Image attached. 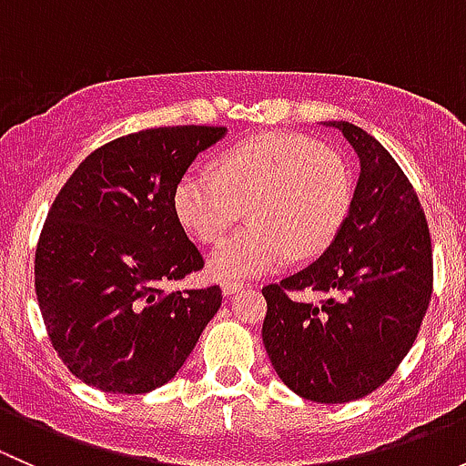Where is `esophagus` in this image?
<instances>
[{
  "mask_svg": "<svg viewBox=\"0 0 466 466\" xmlns=\"http://www.w3.org/2000/svg\"><path fill=\"white\" fill-rule=\"evenodd\" d=\"M220 289H223V295H228L229 298V295H234V293H238V290L246 289V284H243V281H237V279H225Z\"/></svg>",
  "mask_w": 466,
  "mask_h": 466,
  "instance_id": "34e87169",
  "label": "esophagus"
}]
</instances>
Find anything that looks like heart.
<instances>
[{
    "label": "heart",
    "instance_id": "b5f03b06",
    "mask_svg": "<svg viewBox=\"0 0 466 466\" xmlns=\"http://www.w3.org/2000/svg\"><path fill=\"white\" fill-rule=\"evenodd\" d=\"M248 207L252 223L209 257L218 279L277 270L293 257H316L340 232L351 207L342 157L298 133H259L218 157V173L189 168L173 189V211L203 243L225 237Z\"/></svg>",
    "mask_w": 466,
    "mask_h": 466
}]
</instances>
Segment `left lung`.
I'll use <instances>...</instances> for the list:
<instances>
[{"mask_svg": "<svg viewBox=\"0 0 466 466\" xmlns=\"http://www.w3.org/2000/svg\"><path fill=\"white\" fill-rule=\"evenodd\" d=\"M324 126L359 155L350 214L320 259L261 290V336L295 394L347 403L383 385L410 351L433 293V250L420 198L392 155L350 121ZM304 289L325 299L292 295Z\"/></svg>", "mask_w": 466, "mask_h": 466, "instance_id": "1", "label": "left lung"}]
</instances>
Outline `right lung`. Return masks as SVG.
I'll list each match as a JSON object with an SVG mask.
<instances>
[{"label": "right lung", "mask_w": 466, "mask_h": 466, "mask_svg": "<svg viewBox=\"0 0 466 466\" xmlns=\"http://www.w3.org/2000/svg\"><path fill=\"white\" fill-rule=\"evenodd\" d=\"M220 126L126 135L87 155L56 196L35 250V295L69 372L112 394L176 377L220 309L218 286L162 289L205 266L173 189Z\"/></svg>", "instance_id": "add662e5"}]
</instances>
